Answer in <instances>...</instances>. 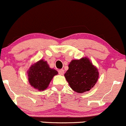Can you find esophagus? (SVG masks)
<instances>
[{
  "mask_svg": "<svg viewBox=\"0 0 126 126\" xmlns=\"http://www.w3.org/2000/svg\"><path fill=\"white\" fill-rule=\"evenodd\" d=\"M58 73L60 75H63V73H64V70H63V69H61V70H59L58 71Z\"/></svg>",
  "mask_w": 126,
  "mask_h": 126,
  "instance_id": "esophagus-1",
  "label": "esophagus"
}]
</instances>
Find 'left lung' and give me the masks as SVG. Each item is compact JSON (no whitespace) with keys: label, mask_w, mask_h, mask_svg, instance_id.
Segmentation results:
<instances>
[{"label":"left lung","mask_w":126,"mask_h":126,"mask_svg":"<svg viewBox=\"0 0 126 126\" xmlns=\"http://www.w3.org/2000/svg\"><path fill=\"white\" fill-rule=\"evenodd\" d=\"M70 87L79 94L89 91L99 78L98 70L88 58L73 59L64 74Z\"/></svg>","instance_id":"obj_1"}]
</instances>
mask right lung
Returning <instances> with one entry per match:
<instances>
[{
  "label": "right lung",
  "instance_id": "1",
  "mask_svg": "<svg viewBox=\"0 0 126 126\" xmlns=\"http://www.w3.org/2000/svg\"><path fill=\"white\" fill-rule=\"evenodd\" d=\"M58 74L57 71L50 68L47 61L43 59L32 63L27 71L30 84L39 91L46 89L53 77Z\"/></svg>",
  "mask_w": 126,
  "mask_h": 126
}]
</instances>
